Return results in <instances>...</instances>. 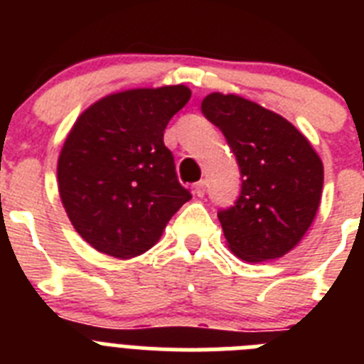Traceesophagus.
Returning <instances> with one entry per match:
<instances>
[{
  "label": "esophagus",
  "instance_id": "obj_1",
  "mask_svg": "<svg viewBox=\"0 0 364 364\" xmlns=\"http://www.w3.org/2000/svg\"><path fill=\"white\" fill-rule=\"evenodd\" d=\"M205 180H200V182H197V184H195V195H197V197H204L205 195Z\"/></svg>",
  "mask_w": 364,
  "mask_h": 364
}]
</instances>
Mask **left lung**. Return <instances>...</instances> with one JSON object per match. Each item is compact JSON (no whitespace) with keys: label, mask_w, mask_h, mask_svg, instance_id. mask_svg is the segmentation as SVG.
<instances>
[{"label":"left lung","mask_w":364,"mask_h":364,"mask_svg":"<svg viewBox=\"0 0 364 364\" xmlns=\"http://www.w3.org/2000/svg\"><path fill=\"white\" fill-rule=\"evenodd\" d=\"M202 112L224 133L242 175L239 200L218 211L228 247L246 262L286 255L319 210L323 160L294 124L252 100L211 92Z\"/></svg>","instance_id":"left-lung-1"}]
</instances>
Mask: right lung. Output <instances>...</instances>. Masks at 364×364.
Wrapping results in <instances>:
<instances>
[{
	"instance_id": "obj_1",
	"label": "right lung",
	"mask_w": 364,
	"mask_h": 364,
	"mask_svg": "<svg viewBox=\"0 0 364 364\" xmlns=\"http://www.w3.org/2000/svg\"><path fill=\"white\" fill-rule=\"evenodd\" d=\"M189 98L186 85L129 89L104 96L74 122L58 159V191L96 252L142 255L191 198L164 146L166 125Z\"/></svg>"
}]
</instances>
